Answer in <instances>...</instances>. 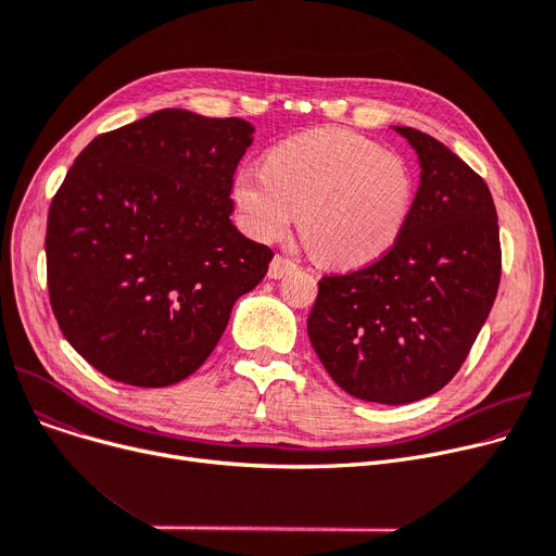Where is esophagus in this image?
<instances>
[{"label":"esophagus","instance_id":"1","mask_svg":"<svg viewBox=\"0 0 556 556\" xmlns=\"http://www.w3.org/2000/svg\"><path fill=\"white\" fill-rule=\"evenodd\" d=\"M295 268H298V266H295V261H290L288 256L277 254V256L270 261L268 277H270V279H281V277H286V275L293 273Z\"/></svg>","mask_w":556,"mask_h":556}]
</instances>
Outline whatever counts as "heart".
Instances as JSON below:
<instances>
[{
  "mask_svg": "<svg viewBox=\"0 0 556 556\" xmlns=\"http://www.w3.org/2000/svg\"><path fill=\"white\" fill-rule=\"evenodd\" d=\"M413 198L410 164L342 128L283 139L266 166H241L231 182V200L254 239H283L300 214L302 239L333 266L383 256L399 241Z\"/></svg>",
  "mask_w": 556,
  "mask_h": 556,
  "instance_id": "obj_1",
  "label": "heart"
}]
</instances>
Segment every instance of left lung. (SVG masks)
I'll return each instance as SVG.
<instances>
[{
	"label": "left lung",
	"mask_w": 556,
	"mask_h": 556,
	"mask_svg": "<svg viewBox=\"0 0 556 556\" xmlns=\"http://www.w3.org/2000/svg\"><path fill=\"white\" fill-rule=\"evenodd\" d=\"M419 157L399 241L369 266L319 279L308 338L356 399L401 405L440 392L486 323L501 283V231L480 175L434 137L392 126Z\"/></svg>",
	"instance_id": "1"
}]
</instances>
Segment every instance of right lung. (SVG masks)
<instances>
[{"instance_id":"obj_1","label":"right lung","mask_w":556,"mask_h":556,"mask_svg":"<svg viewBox=\"0 0 556 556\" xmlns=\"http://www.w3.org/2000/svg\"><path fill=\"white\" fill-rule=\"evenodd\" d=\"M254 126L157 110L85 146L47 218L49 302L67 342L112 381L166 388L218 344L273 250L231 223Z\"/></svg>"}]
</instances>
